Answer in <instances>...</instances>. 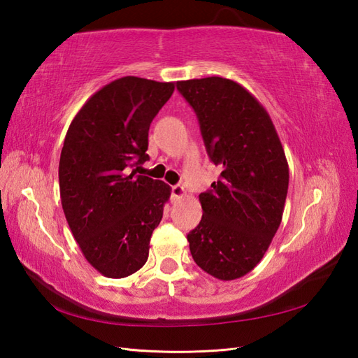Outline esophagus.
<instances>
[{
	"mask_svg": "<svg viewBox=\"0 0 358 358\" xmlns=\"http://www.w3.org/2000/svg\"><path fill=\"white\" fill-rule=\"evenodd\" d=\"M172 200H177V199H181V196H185L186 195V191H185V187L183 186H180V185H175V186H172Z\"/></svg>",
	"mask_w": 358,
	"mask_h": 358,
	"instance_id": "esophagus-1",
	"label": "esophagus"
}]
</instances>
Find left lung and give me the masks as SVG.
Wrapping results in <instances>:
<instances>
[{"mask_svg": "<svg viewBox=\"0 0 358 358\" xmlns=\"http://www.w3.org/2000/svg\"><path fill=\"white\" fill-rule=\"evenodd\" d=\"M192 106L209 158L223 167L200 194L203 217L187 234L194 262L235 280L262 262L283 217L289 166L269 113L238 83L222 77L178 81Z\"/></svg>", "mask_w": 358, "mask_h": 358, "instance_id": "left-lung-1", "label": "left lung"}]
</instances>
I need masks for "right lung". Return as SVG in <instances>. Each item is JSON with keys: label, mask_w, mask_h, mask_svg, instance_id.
Masks as SVG:
<instances>
[{"label": "right lung", "mask_w": 358, "mask_h": 358, "mask_svg": "<svg viewBox=\"0 0 358 358\" xmlns=\"http://www.w3.org/2000/svg\"><path fill=\"white\" fill-rule=\"evenodd\" d=\"M173 89L118 78L89 98L66 134L58 167L63 210L83 255L104 277H127L148 262L171 187L129 171L149 159L150 123Z\"/></svg>", "instance_id": "right-lung-1"}]
</instances>
